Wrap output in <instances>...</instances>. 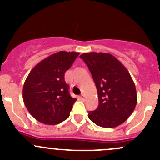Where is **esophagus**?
<instances>
[{"instance_id":"obj_1","label":"esophagus","mask_w":160,"mask_h":160,"mask_svg":"<svg viewBox=\"0 0 160 160\" xmlns=\"http://www.w3.org/2000/svg\"><path fill=\"white\" fill-rule=\"evenodd\" d=\"M80 100H81V101H85V96L83 94H82V95H80Z\"/></svg>"}]
</instances>
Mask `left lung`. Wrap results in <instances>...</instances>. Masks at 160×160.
<instances>
[{"label":"left lung","instance_id":"obj_1","mask_svg":"<svg viewBox=\"0 0 160 160\" xmlns=\"http://www.w3.org/2000/svg\"><path fill=\"white\" fill-rule=\"evenodd\" d=\"M80 57L91 72L99 101L98 108L89 111L88 118L103 128L122 125L137 104L136 89L129 72L110 53L92 52Z\"/></svg>","mask_w":160,"mask_h":160}]
</instances>
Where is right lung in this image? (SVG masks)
Instances as JSON below:
<instances>
[{"label":"right lung","instance_id":"obj_1","mask_svg":"<svg viewBox=\"0 0 160 160\" xmlns=\"http://www.w3.org/2000/svg\"><path fill=\"white\" fill-rule=\"evenodd\" d=\"M79 54L76 52H56L31 70L24 83L22 97L28 112L37 121L46 125H57L70 116L77 98L70 96L64 74Z\"/></svg>","mask_w":160,"mask_h":160}]
</instances>
